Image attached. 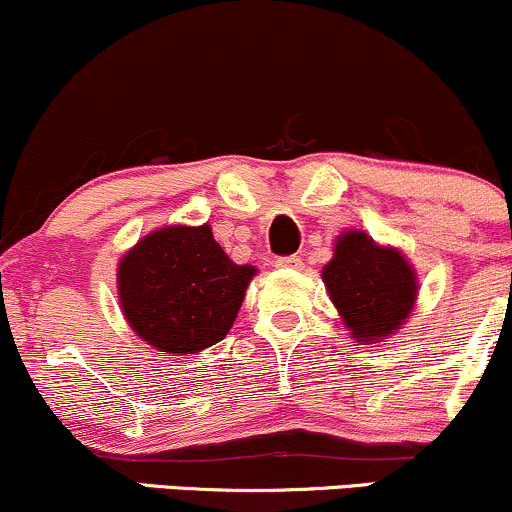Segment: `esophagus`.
<instances>
[{"label": "esophagus", "instance_id": "1", "mask_svg": "<svg viewBox=\"0 0 512 512\" xmlns=\"http://www.w3.org/2000/svg\"><path fill=\"white\" fill-rule=\"evenodd\" d=\"M274 267H276V269H301V267H303V260H301V257H296V255H291V257H276Z\"/></svg>", "mask_w": 512, "mask_h": 512}]
</instances>
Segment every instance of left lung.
<instances>
[{"mask_svg":"<svg viewBox=\"0 0 512 512\" xmlns=\"http://www.w3.org/2000/svg\"><path fill=\"white\" fill-rule=\"evenodd\" d=\"M322 281L342 325L361 344H378L407 325L419 298V276L399 248L349 228L334 240Z\"/></svg>","mask_w":512,"mask_h":512,"instance_id":"obj_1","label":"left lung"}]
</instances>
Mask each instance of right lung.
<instances>
[{
  "mask_svg": "<svg viewBox=\"0 0 512 512\" xmlns=\"http://www.w3.org/2000/svg\"><path fill=\"white\" fill-rule=\"evenodd\" d=\"M255 274L223 252L209 223H173L120 257L117 298L142 342L173 356L199 354L231 330Z\"/></svg>",
  "mask_w": 512,
  "mask_h": 512,
  "instance_id": "right-lung-1",
  "label": "right lung"
}]
</instances>
